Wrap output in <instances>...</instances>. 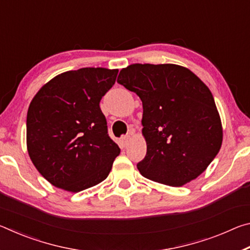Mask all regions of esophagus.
<instances>
[{
  "label": "esophagus",
  "instance_id": "1",
  "mask_svg": "<svg viewBox=\"0 0 250 250\" xmlns=\"http://www.w3.org/2000/svg\"><path fill=\"white\" fill-rule=\"evenodd\" d=\"M129 141H130V135L129 134L122 135V137H121V143H122V145H124V146H125L126 145H128Z\"/></svg>",
  "mask_w": 250,
  "mask_h": 250
}]
</instances>
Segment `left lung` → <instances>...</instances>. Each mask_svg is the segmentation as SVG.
Instances as JSON below:
<instances>
[{
    "instance_id": "obj_1",
    "label": "left lung",
    "mask_w": 250,
    "mask_h": 250,
    "mask_svg": "<svg viewBox=\"0 0 250 250\" xmlns=\"http://www.w3.org/2000/svg\"><path fill=\"white\" fill-rule=\"evenodd\" d=\"M118 83L142 101L146 154L137 164L146 179L182 186L205 171L223 141L210 90L191 70L173 64H133Z\"/></svg>"
}]
</instances>
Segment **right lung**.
I'll use <instances>...</instances> for the list:
<instances>
[{
    "instance_id": "obj_1",
    "label": "right lung",
    "mask_w": 250,
    "mask_h": 250,
    "mask_svg": "<svg viewBox=\"0 0 250 250\" xmlns=\"http://www.w3.org/2000/svg\"><path fill=\"white\" fill-rule=\"evenodd\" d=\"M118 69L69 70L43 86L29 104V158L49 183L80 192L103 182L120 153L109 137L100 100L116 83Z\"/></svg>"
}]
</instances>
